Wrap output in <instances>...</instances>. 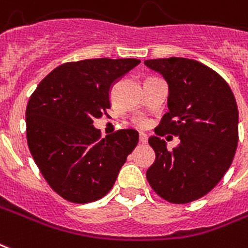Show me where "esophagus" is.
<instances>
[{"mask_svg": "<svg viewBox=\"0 0 248 248\" xmlns=\"http://www.w3.org/2000/svg\"><path fill=\"white\" fill-rule=\"evenodd\" d=\"M147 135L146 134L140 133V135H139V140H140V143H143V144H146L147 143Z\"/></svg>", "mask_w": 248, "mask_h": 248, "instance_id": "esophagus-1", "label": "esophagus"}]
</instances>
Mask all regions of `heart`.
I'll return each instance as SVG.
<instances>
[{
  "mask_svg": "<svg viewBox=\"0 0 248 248\" xmlns=\"http://www.w3.org/2000/svg\"><path fill=\"white\" fill-rule=\"evenodd\" d=\"M137 124H139V126H144V124H146V119H138V122H137Z\"/></svg>",
  "mask_w": 248,
  "mask_h": 248,
  "instance_id": "b5f03b06",
  "label": "heart"
}]
</instances>
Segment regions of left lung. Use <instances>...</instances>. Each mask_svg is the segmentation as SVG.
Listing matches in <instances>:
<instances>
[{
  "instance_id": "obj_1",
  "label": "left lung",
  "mask_w": 248,
  "mask_h": 248,
  "mask_svg": "<svg viewBox=\"0 0 248 248\" xmlns=\"http://www.w3.org/2000/svg\"><path fill=\"white\" fill-rule=\"evenodd\" d=\"M144 64L168 84V113L155 133L181 139L172 152L158 137L148 139L156 157L147 180L168 202H192L209 193L232 166L239 119L235 97L217 72L192 59H152Z\"/></svg>"
}]
</instances>
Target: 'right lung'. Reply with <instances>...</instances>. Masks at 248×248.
I'll return each instance as SVG.
<instances>
[{
  "label": "right lung",
  "mask_w": 248,
  "mask_h": 248,
  "mask_svg": "<svg viewBox=\"0 0 248 248\" xmlns=\"http://www.w3.org/2000/svg\"><path fill=\"white\" fill-rule=\"evenodd\" d=\"M140 63L138 59H89L48 73L26 108L27 144L52 189L75 203L100 200L114 185L138 131L101 138L93 121L110 108V89Z\"/></svg>",
  "instance_id": "right-lung-1"
}]
</instances>
